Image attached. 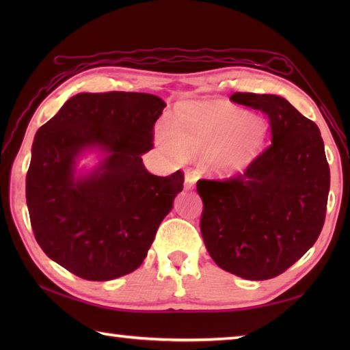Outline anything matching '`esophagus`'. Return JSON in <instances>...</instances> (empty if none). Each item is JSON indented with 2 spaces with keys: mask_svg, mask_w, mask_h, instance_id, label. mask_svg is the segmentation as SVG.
Instances as JSON below:
<instances>
[{
  "mask_svg": "<svg viewBox=\"0 0 350 350\" xmlns=\"http://www.w3.org/2000/svg\"><path fill=\"white\" fill-rule=\"evenodd\" d=\"M194 185H196V177L192 176L189 171H187V174H185V182H183V187H185V189H192L194 188Z\"/></svg>",
  "mask_w": 350,
  "mask_h": 350,
  "instance_id": "esophagus-1",
  "label": "esophagus"
}]
</instances>
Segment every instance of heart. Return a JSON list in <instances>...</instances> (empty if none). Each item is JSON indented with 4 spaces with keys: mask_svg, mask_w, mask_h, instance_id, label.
Listing matches in <instances>:
<instances>
[{
    "mask_svg": "<svg viewBox=\"0 0 350 350\" xmlns=\"http://www.w3.org/2000/svg\"><path fill=\"white\" fill-rule=\"evenodd\" d=\"M161 148L176 161L206 158L215 173L232 177L247 170L265 150L262 120L222 102L183 103L156 129Z\"/></svg>",
    "mask_w": 350,
    "mask_h": 350,
    "instance_id": "b5f03b06",
    "label": "heart"
}]
</instances>
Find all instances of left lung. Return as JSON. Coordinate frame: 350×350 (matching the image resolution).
<instances>
[{
	"instance_id": "1",
	"label": "left lung",
	"mask_w": 350,
	"mask_h": 350,
	"mask_svg": "<svg viewBox=\"0 0 350 350\" xmlns=\"http://www.w3.org/2000/svg\"><path fill=\"white\" fill-rule=\"evenodd\" d=\"M269 118L272 144L228 180H198L202 236L213 262L245 280H269L306 254L322 232L329 165L314 122L277 94L234 93Z\"/></svg>"
}]
</instances>
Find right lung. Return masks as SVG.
Listing matches in <instances>:
<instances>
[{"label":"right lung","mask_w":350,"mask_h":350,"mask_svg":"<svg viewBox=\"0 0 350 350\" xmlns=\"http://www.w3.org/2000/svg\"><path fill=\"white\" fill-rule=\"evenodd\" d=\"M165 107L148 93H79L37 131L27 206L37 243L64 269L109 281L143 263L183 189L180 170L159 177L141 159ZM87 151L103 156L81 172L77 162Z\"/></svg>","instance_id":"1"}]
</instances>
